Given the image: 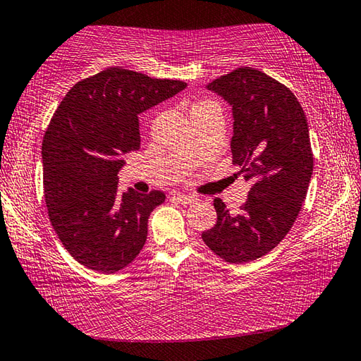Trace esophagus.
I'll return each mask as SVG.
<instances>
[{
	"mask_svg": "<svg viewBox=\"0 0 361 361\" xmlns=\"http://www.w3.org/2000/svg\"><path fill=\"white\" fill-rule=\"evenodd\" d=\"M172 195H173V199H175V200H178V202L185 204V205H191V204H194V202H195V200H197V197H195V195H191V194L173 192Z\"/></svg>",
	"mask_w": 361,
	"mask_h": 361,
	"instance_id": "obj_1",
	"label": "esophagus"
}]
</instances>
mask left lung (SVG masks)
<instances>
[{
    "instance_id": "1",
    "label": "left lung",
    "mask_w": 361,
    "mask_h": 361,
    "mask_svg": "<svg viewBox=\"0 0 361 361\" xmlns=\"http://www.w3.org/2000/svg\"><path fill=\"white\" fill-rule=\"evenodd\" d=\"M205 87L232 108V162L250 191L235 216L213 200L216 224L202 240L219 258L242 264L276 248L301 210L314 170L307 119L288 87L250 66Z\"/></svg>"
}]
</instances>
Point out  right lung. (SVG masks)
Instances as JSON below:
<instances>
[{"instance_id":"add662e5","label":"right lung","mask_w":361,"mask_h":361,"mask_svg":"<svg viewBox=\"0 0 361 361\" xmlns=\"http://www.w3.org/2000/svg\"><path fill=\"white\" fill-rule=\"evenodd\" d=\"M186 82L103 70L73 85L42 140L49 219L82 266L114 274L137 258L162 191L118 189L124 154L140 149L138 114L176 95Z\"/></svg>"}]
</instances>
